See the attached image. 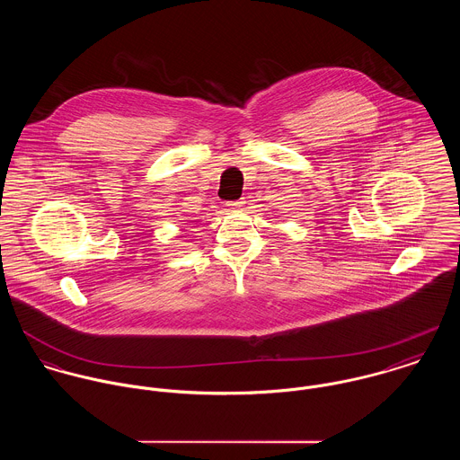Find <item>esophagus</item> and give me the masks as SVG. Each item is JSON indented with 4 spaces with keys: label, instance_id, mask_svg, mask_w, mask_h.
<instances>
[{
    "label": "esophagus",
    "instance_id": "1",
    "mask_svg": "<svg viewBox=\"0 0 460 460\" xmlns=\"http://www.w3.org/2000/svg\"><path fill=\"white\" fill-rule=\"evenodd\" d=\"M244 206V200H232V202H226V208L230 209H241Z\"/></svg>",
    "mask_w": 460,
    "mask_h": 460
}]
</instances>
